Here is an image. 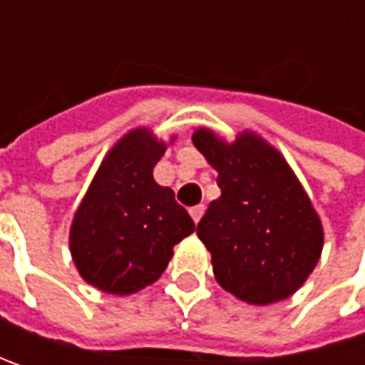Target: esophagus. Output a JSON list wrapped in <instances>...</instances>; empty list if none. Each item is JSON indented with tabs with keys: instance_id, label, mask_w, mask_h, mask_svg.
<instances>
[{
	"instance_id": "34e87169",
	"label": "esophagus",
	"mask_w": 365,
	"mask_h": 365,
	"mask_svg": "<svg viewBox=\"0 0 365 365\" xmlns=\"http://www.w3.org/2000/svg\"><path fill=\"white\" fill-rule=\"evenodd\" d=\"M205 213V205H195V207H190V217L195 223H199L201 217H203Z\"/></svg>"
}]
</instances>
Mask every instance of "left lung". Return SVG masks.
<instances>
[{"label": "left lung", "mask_w": 365, "mask_h": 365, "mask_svg": "<svg viewBox=\"0 0 365 365\" xmlns=\"http://www.w3.org/2000/svg\"><path fill=\"white\" fill-rule=\"evenodd\" d=\"M192 144L219 173L197 235L211 252L219 287L250 304L288 299L315 270L323 225L282 154L252 132L233 144L197 130Z\"/></svg>", "instance_id": "left-lung-1"}]
</instances>
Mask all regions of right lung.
<instances>
[{
  "instance_id": "add662e5",
  "label": "right lung",
  "mask_w": 365,
  "mask_h": 365,
  "mask_svg": "<svg viewBox=\"0 0 365 365\" xmlns=\"http://www.w3.org/2000/svg\"><path fill=\"white\" fill-rule=\"evenodd\" d=\"M166 144L138 128L107 152L71 225V254L85 282L109 294H133L156 282L173 247L195 232L175 190L152 170Z\"/></svg>"
}]
</instances>
